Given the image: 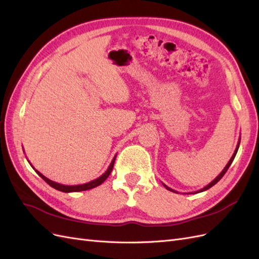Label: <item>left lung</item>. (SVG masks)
Segmentation results:
<instances>
[{"label": "left lung", "mask_w": 259, "mask_h": 259, "mask_svg": "<svg viewBox=\"0 0 259 259\" xmlns=\"http://www.w3.org/2000/svg\"><path fill=\"white\" fill-rule=\"evenodd\" d=\"M240 143H241V137H240V139H238V142H237V145H236V149H235V151H234V153H233V155H232V157L230 158V161L228 162V164L225 165V167L223 168V170L221 171L220 174H219L213 181H212L210 184H208L207 186L205 187H203V188H201V189H199V190H197V191H194V193H188V194H198V193H202V191H204V190H208L209 188H211L212 186H214V185L221 180V178L224 176V174L227 173V170L229 169V167L231 166V164H232V162H233V160H234V157H235V155H236V153H237V150H238V147H240ZM163 184V183H162ZM163 186L166 188L167 190H169V191H173V193H176L177 194V191L176 190H174V189H171V188H169L168 186H166V185L165 184H163Z\"/></svg>", "instance_id": "obj_1"}]
</instances>
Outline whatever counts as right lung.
<instances>
[{
    "label": "right lung",
    "instance_id": "right-lung-1",
    "mask_svg": "<svg viewBox=\"0 0 259 259\" xmlns=\"http://www.w3.org/2000/svg\"><path fill=\"white\" fill-rule=\"evenodd\" d=\"M115 160H116V155H115L114 158H112V161H111L110 165L108 166L107 170H106L102 176H99L98 178H96V180L91 181V182L85 183V184H81V185H71V186H70V185H63V184L56 183V182H54V181H50L49 178L44 176V175L40 173V171H38L37 169H35L32 166H31V167L34 168V169L36 170V173H37L39 176H40L46 183L49 184L52 188H55V189H57V190H60V191H62V193H76V191L89 190V189H92V188H95V187L99 186V185H102L106 180H107V177L110 175L111 170H112V167H114ZM28 162H29V161H28ZM29 164H30V163H29ZM30 165H31V164H30Z\"/></svg>",
    "mask_w": 259,
    "mask_h": 259
}]
</instances>
